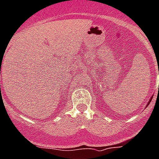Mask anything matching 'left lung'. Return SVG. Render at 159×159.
Masks as SVG:
<instances>
[{"label": "left lung", "instance_id": "1", "mask_svg": "<svg viewBox=\"0 0 159 159\" xmlns=\"http://www.w3.org/2000/svg\"><path fill=\"white\" fill-rule=\"evenodd\" d=\"M151 100H152V98H151V99H150V100H149V102H148V104H147V106H148V105H149V103H150V102H151Z\"/></svg>", "mask_w": 159, "mask_h": 159}]
</instances>
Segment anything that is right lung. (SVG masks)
<instances>
[{
  "mask_svg": "<svg viewBox=\"0 0 159 159\" xmlns=\"http://www.w3.org/2000/svg\"><path fill=\"white\" fill-rule=\"evenodd\" d=\"M0 74H1V73H0Z\"/></svg>",
  "mask_w": 159,
  "mask_h": 159,
  "instance_id": "add662e5",
  "label": "right lung"
}]
</instances>
